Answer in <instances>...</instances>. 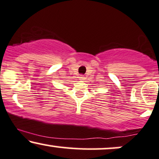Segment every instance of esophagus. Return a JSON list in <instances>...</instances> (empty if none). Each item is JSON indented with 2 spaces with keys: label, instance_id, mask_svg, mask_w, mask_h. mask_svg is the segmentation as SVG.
I'll return each instance as SVG.
<instances>
[{
  "label": "esophagus",
  "instance_id": "1",
  "mask_svg": "<svg viewBox=\"0 0 159 159\" xmlns=\"http://www.w3.org/2000/svg\"><path fill=\"white\" fill-rule=\"evenodd\" d=\"M79 79L80 80H85V76H84V75H83V74H80L79 76Z\"/></svg>",
  "mask_w": 159,
  "mask_h": 159
}]
</instances>
